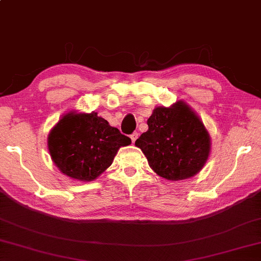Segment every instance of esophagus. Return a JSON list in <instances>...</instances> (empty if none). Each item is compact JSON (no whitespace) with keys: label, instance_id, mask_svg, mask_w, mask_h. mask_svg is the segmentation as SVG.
I'll return each mask as SVG.
<instances>
[{"label":"esophagus","instance_id":"obj_1","mask_svg":"<svg viewBox=\"0 0 261 261\" xmlns=\"http://www.w3.org/2000/svg\"><path fill=\"white\" fill-rule=\"evenodd\" d=\"M137 139H139V134H137V133H133V134L130 135V140H132L133 143H135V141Z\"/></svg>","mask_w":261,"mask_h":261}]
</instances>
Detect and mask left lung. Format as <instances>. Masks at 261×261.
<instances>
[{
  "mask_svg": "<svg viewBox=\"0 0 261 261\" xmlns=\"http://www.w3.org/2000/svg\"><path fill=\"white\" fill-rule=\"evenodd\" d=\"M149 129L136 140L151 169L168 180H183L200 173L211 150L202 120L183 100L156 107L147 119Z\"/></svg>",
  "mask_w": 261,
  "mask_h": 261,
  "instance_id": "8db88e82",
  "label": "left lung"
}]
</instances>
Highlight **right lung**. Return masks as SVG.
I'll return each mask as SVG.
<instances>
[{
	"label": "right lung",
	"mask_w": 261,
	"mask_h": 261,
	"mask_svg": "<svg viewBox=\"0 0 261 261\" xmlns=\"http://www.w3.org/2000/svg\"><path fill=\"white\" fill-rule=\"evenodd\" d=\"M129 137L96 112H67L47 136V149L60 173L80 181L96 179L109 168Z\"/></svg>",
	"instance_id": "right-lung-1"
}]
</instances>
